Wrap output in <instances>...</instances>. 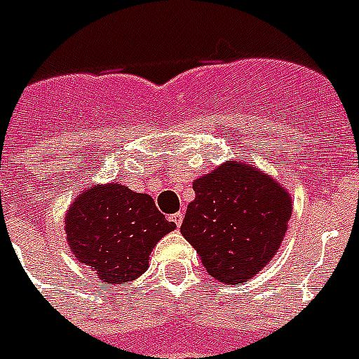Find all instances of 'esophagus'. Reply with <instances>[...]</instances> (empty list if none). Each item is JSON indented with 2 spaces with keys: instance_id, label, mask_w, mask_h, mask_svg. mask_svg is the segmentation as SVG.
<instances>
[{
  "instance_id": "34e87169",
  "label": "esophagus",
  "mask_w": 359,
  "mask_h": 359,
  "mask_svg": "<svg viewBox=\"0 0 359 359\" xmlns=\"http://www.w3.org/2000/svg\"><path fill=\"white\" fill-rule=\"evenodd\" d=\"M182 219H184V214L182 212H175V214H172V216H170V221H172V223L177 226V229H179V226L182 225Z\"/></svg>"
}]
</instances>
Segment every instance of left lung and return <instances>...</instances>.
Returning a JSON list of instances; mask_svg holds the SVG:
<instances>
[{"label":"left lung","mask_w":359,"mask_h":359,"mask_svg":"<svg viewBox=\"0 0 359 359\" xmlns=\"http://www.w3.org/2000/svg\"><path fill=\"white\" fill-rule=\"evenodd\" d=\"M180 232L210 276L239 285L278 251L292 214L290 196L253 166L226 163L193 184Z\"/></svg>","instance_id":"obj_1"}]
</instances>
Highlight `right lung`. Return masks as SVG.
Masks as SVG:
<instances>
[{"instance_id": "1", "label": "right lung", "mask_w": 359, "mask_h": 359, "mask_svg": "<svg viewBox=\"0 0 359 359\" xmlns=\"http://www.w3.org/2000/svg\"><path fill=\"white\" fill-rule=\"evenodd\" d=\"M173 229L149 195L120 184L86 189L65 219L76 259L106 283H126L145 273L152 248Z\"/></svg>"}]
</instances>
